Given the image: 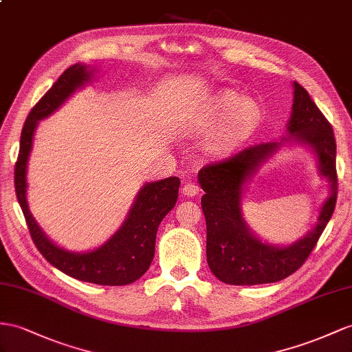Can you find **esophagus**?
Returning a JSON list of instances; mask_svg holds the SVG:
<instances>
[{
  "label": "esophagus",
  "mask_w": 352,
  "mask_h": 352,
  "mask_svg": "<svg viewBox=\"0 0 352 352\" xmlns=\"http://www.w3.org/2000/svg\"><path fill=\"white\" fill-rule=\"evenodd\" d=\"M199 192H201L199 186L192 183V182L186 183V184L183 186V188H182V193H183L184 196H187V197H195V196L199 195Z\"/></svg>",
  "instance_id": "34e87169"
}]
</instances>
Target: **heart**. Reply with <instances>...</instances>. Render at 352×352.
Segmentation results:
<instances>
[{"label": "heart", "instance_id": "obj_1", "mask_svg": "<svg viewBox=\"0 0 352 352\" xmlns=\"http://www.w3.org/2000/svg\"><path fill=\"white\" fill-rule=\"evenodd\" d=\"M260 119L262 111L254 101L221 92L188 111L186 124L196 132L214 127L204 141V150L210 156H226L254 132Z\"/></svg>", "mask_w": 352, "mask_h": 352}]
</instances>
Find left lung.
<instances>
[{
  "label": "left lung",
  "instance_id": "left-lung-1",
  "mask_svg": "<svg viewBox=\"0 0 352 352\" xmlns=\"http://www.w3.org/2000/svg\"><path fill=\"white\" fill-rule=\"evenodd\" d=\"M302 145L318 159L320 176L329 183L316 226L287 246L269 245L249 229L241 215L246 183L283 146ZM205 195L201 199L206 221V262L220 281L232 285L278 283L294 274L317 244L336 206V141L326 117L309 94L293 82V105L287 137L239 151L233 157L208 165L197 174Z\"/></svg>",
  "mask_w": 352,
  "mask_h": 352
}]
</instances>
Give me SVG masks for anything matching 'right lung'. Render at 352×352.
Segmentation results:
<instances>
[{"label": "right lung", "instance_id": "add662e5", "mask_svg": "<svg viewBox=\"0 0 352 352\" xmlns=\"http://www.w3.org/2000/svg\"><path fill=\"white\" fill-rule=\"evenodd\" d=\"M95 71V68L85 64L71 65L32 108L21 133V148L14 169V187L34 244L52 266L85 283L126 285L135 283L146 274L153 262L159 224L177 204L178 177L144 184L135 196L122 226L102 245L80 253L59 247L43 232L32 217L26 197L28 192L26 173H28L35 129L43 119L59 110L69 96L92 82Z\"/></svg>", "mask_w": 352, "mask_h": 352}]
</instances>
